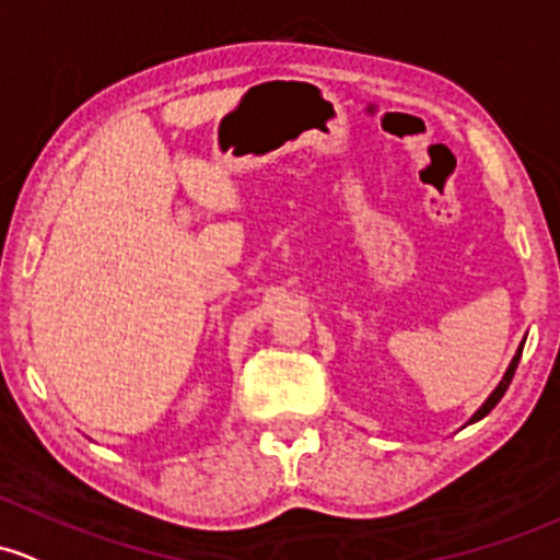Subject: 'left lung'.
I'll use <instances>...</instances> for the list:
<instances>
[{"label":"left lung","mask_w":560,"mask_h":560,"mask_svg":"<svg viewBox=\"0 0 560 560\" xmlns=\"http://www.w3.org/2000/svg\"><path fill=\"white\" fill-rule=\"evenodd\" d=\"M523 343H526V338H523ZM523 343L517 346V351H515V357H513V362L508 364V370H504V375H502V381H499L497 384V388H493L491 394H488V399L486 402L480 405L478 410H475L472 413V419H469L467 423H475V421H480V419H486L488 413H491L493 408H497V402L499 399L504 397V392H508V386H510V381H513V375H515V368H517V362H521V351H523Z\"/></svg>","instance_id":"left-lung-1"}]
</instances>
